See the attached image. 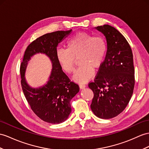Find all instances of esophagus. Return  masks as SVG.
Instances as JSON below:
<instances>
[{
	"instance_id": "34e87169",
	"label": "esophagus",
	"mask_w": 149,
	"mask_h": 149,
	"mask_svg": "<svg viewBox=\"0 0 149 149\" xmlns=\"http://www.w3.org/2000/svg\"><path fill=\"white\" fill-rule=\"evenodd\" d=\"M79 88H80L81 89H83V88H85V87H86V85H85V84H83V83H82V84H79Z\"/></svg>"
}]
</instances>
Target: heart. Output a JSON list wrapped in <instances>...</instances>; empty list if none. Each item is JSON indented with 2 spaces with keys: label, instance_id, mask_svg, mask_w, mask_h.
Masks as SVG:
<instances>
[{
  "label": "heart",
  "instance_id": "1",
  "mask_svg": "<svg viewBox=\"0 0 149 149\" xmlns=\"http://www.w3.org/2000/svg\"><path fill=\"white\" fill-rule=\"evenodd\" d=\"M67 49L56 50L58 63L67 73L73 72L77 59L80 66L73 76L77 82L85 83L94 74V69L102 65L107 51V43L102 36L78 32L68 40Z\"/></svg>",
  "mask_w": 149,
  "mask_h": 149
}]
</instances>
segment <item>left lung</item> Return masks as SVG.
Here are the masks:
<instances>
[{
  "mask_svg": "<svg viewBox=\"0 0 149 149\" xmlns=\"http://www.w3.org/2000/svg\"><path fill=\"white\" fill-rule=\"evenodd\" d=\"M106 38V59L88 87L93 92L90 107L96 116L111 119L117 116L128 104L135 86L132 50L120 32L109 25L97 26Z\"/></svg>",
  "mask_w": 149,
  "mask_h": 149,
  "instance_id": "obj_1",
  "label": "left lung"
}]
</instances>
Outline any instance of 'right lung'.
Wrapping results in <instances>:
<instances>
[{
  "mask_svg": "<svg viewBox=\"0 0 149 149\" xmlns=\"http://www.w3.org/2000/svg\"><path fill=\"white\" fill-rule=\"evenodd\" d=\"M71 31H54L35 40L27 47L20 66L21 87L31 110L42 120L52 124L66 120L71 112V100L79 90L78 85L71 81L63 71L56 57L58 43ZM39 52L49 57L53 70L48 83L42 88L35 89L27 85L24 77L30 57Z\"/></svg>",
  "mask_w": 149,
  "mask_h": 149,
  "instance_id": "obj_1",
  "label": "right lung"
}]
</instances>
